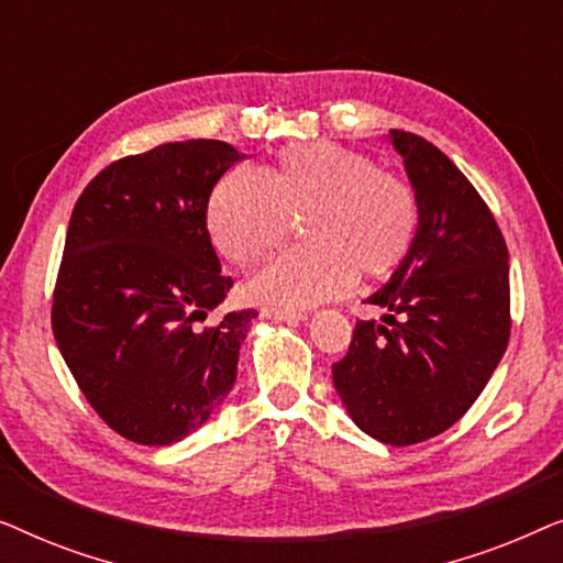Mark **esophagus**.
Listing matches in <instances>:
<instances>
[{
    "label": "esophagus",
    "mask_w": 563,
    "mask_h": 563,
    "mask_svg": "<svg viewBox=\"0 0 563 563\" xmlns=\"http://www.w3.org/2000/svg\"><path fill=\"white\" fill-rule=\"evenodd\" d=\"M266 320H279V322H302L307 314L305 312H297V310H282V307H264L261 310Z\"/></svg>",
    "instance_id": "obj_1"
}]
</instances>
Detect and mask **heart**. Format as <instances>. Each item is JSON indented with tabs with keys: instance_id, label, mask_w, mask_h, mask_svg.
<instances>
[{
	"instance_id": "b5f03b06",
	"label": "heart",
	"mask_w": 563,
	"mask_h": 563,
	"mask_svg": "<svg viewBox=\"0 0 563 563\" xmlns=\"http://www.w3.org/2000/svg\"><path fill=\"white\" fill-rule=\"evenodd\" d=\"M307 245L274 256L249 279L256 302L302 310L343 295L353 282L389 276L412 251L418 199L374 158L330 141L287 145L266 176L233 168L207 205V230L222 256L249 266L302 218Z\"/></svg>"
}]
</instances>
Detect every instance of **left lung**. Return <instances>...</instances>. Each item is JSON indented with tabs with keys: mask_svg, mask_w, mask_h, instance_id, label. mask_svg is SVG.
I'll return each instance as SVG.
<instances>
[{
	"mask_svg": "<svg viewBox=\"0 0 563 563\" xmlns=\"http://www.w3.org/2000/svg\"><path fill=\"white\" fill-rule=\"evenodd\" d=\"M418 199V235L366 299L333 384L351 420L387 445L449 430L487 387L510 338L507 245L489 207L426 137L389 130Z\"/></svg>",
	"mask_w": 563,
	"mask_h": 563,
	"instance_id": "left-lung-1",
	"label": "left lung"
}]
</instances>
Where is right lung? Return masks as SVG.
Segmentation results:
<instances>
[{
    "instance_id": "1",
    "label": "right lung",
    "mask_w": 563,
    "mask_h": 563,
    "mask_svg": "<svg viewBox=\"0 0 563 563\" xmlns=\"http://www.w3.org/2000/svg\"><path fill=\"white\" fill-rule=\"evenodd\" d=\"M191 137L114 161L81 191L53 295V335L114 433L172 445L225 402L256 310L225 312L233 279L207 230L220 176L243 161Z\"/></svg>"
}]
</instances>
